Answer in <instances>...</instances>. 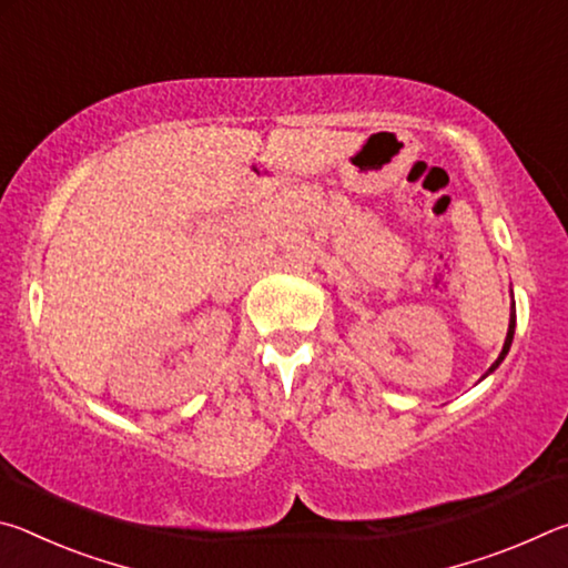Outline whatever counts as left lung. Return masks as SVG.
Masks as SVG:
<instances>
[{
    "mask_svg": "<svg viewBox=\"0 0 568 568\" xmlns=\"http://www.w3.org/2000/svg\"><path fill=\"white\" fill-rule=\"evenodd\" d=\"M514 328H516V321H514V315H511V323H508V333H506V343H504V351H501V355H498V361L491 365V371L496 368L498 363H501L504 358H506V353H508V348H511V341H514Z\"/></svg>",
    "mask_w": 568,
    "mask_h": 568,
    "instance_id": "left-lung-1",
    "label": "left lung"
}]
</instances>
